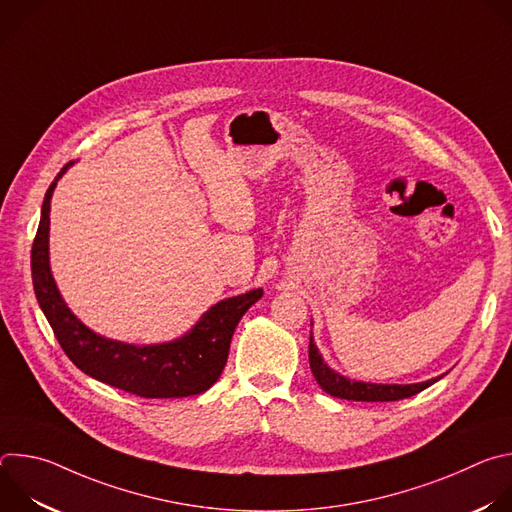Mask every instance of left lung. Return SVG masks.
Instances as JSON below:
<instances>
[{"label": "left lung", "instance_id": "8db88e82", "mask_svg": "<svg viewBox=\"0 0 512 512\" xmlns=\"http://www.w3.org/2000/svg\"><path fill=\"white\" fill-rule=\"evenodd\" d=\"M308 356H310V369L318 385L328 395L338 399H348V401H399V399H407L421 393L423 389H427L437 381V379H431L415 385H375V383H358V381L344 379L326 367L312 338H310Z\"/></svg>", "mask_w": 512, "mask_h": 512}]
</instances>
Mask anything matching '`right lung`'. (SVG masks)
<instances>
[{"instance_id": "1", "label": "right lung", "mask_w": 512, "mask_h": 512, "mask_svg": "<svg viewBox=\"0 0 512 512\" xmlns=\"http://www.w3.org/2000/svg\"><path fill=\"white\" fill-rule=\"evenodd\" d=\"M46 190L38 233L32 245V283L38 304L66 356L89 377L145 399L190 397L210 389L221 377L231 348L233 332L243 314L263 296L253 289L245 296L229 298L212 306L184 338L133 346L113 342L91 332L62 302L48 265V212L58 178Z\"/></svg>"}]
</instances>
